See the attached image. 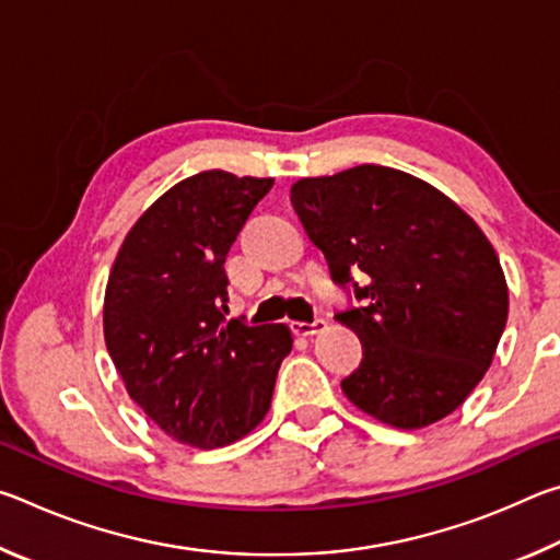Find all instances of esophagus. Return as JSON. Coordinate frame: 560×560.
Returning <instances> with one entry per match:
<instances>
[{"mask_svg":"<svg viewBox=\"0 0 560 560\" xmlns=\"http://www.w3.org/2000/svg\"><path fill=\"white\" fill-rule=\"evenodd\" d=\"M326 318H316L314 324H303V320H293L291 324V330L296 336H314V334H320V330H326Z\"/></svg>","mask_w":560,"mask_h":560,"instance_id":"esophagus-1","label":"esophagus"}]
</instances>
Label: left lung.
Returning a JSON list of instances; mask_svg holds the SVG:
<instances>
[{"instance_id": "obj_1", "label": "left lung", "mask_w": 560, "mask_h": 560, "mask_svg": "<svg viewBox=\"0 0 560 560\" xmlns=\"http://www.w3.org/2000/svg\"><path fill=\"white\" fill-rule=\"evenodd\" d=\"M291 205L330 279L358 301L336 314L363 343V360L340 383L348 400L400 430L457 410L485 377L509 316L485 232L440 189L383 165L303 177Z\"/></svg>"}]
</instances>
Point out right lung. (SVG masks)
Segmentation results:
<instances>
[{
	"label": "right lung",
	"mask_w": 560,
	"mask_h": 560,
	"mask_svg": "<svg viewBox=\"0 0 560 560\" xmlns=\"http://www.w3.org/2000/svg\"><path fill=\"white\" fill-rule=\"evenodd\" d=\"M271 177L207 170L148 207L122 242L103 303L106 348L128 395L170 438L214 450L264 420L283 324L226 318L224 261Z\"/></svg>",
	"instance_id": "right-lung-1"
}]
</instances>
